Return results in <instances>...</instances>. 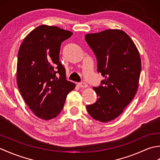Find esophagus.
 Listing matches in <instances>:
<instances>
[{"label":"esophagus","mask_w":160,"mask_h":160,"mask_svg":"<svg viewBox=\"0 0 160 160\" xmlns=\"http://www.w3.org/2000/svg\"><path fill=\"white\" fill-rule=\"evenodd\" d=\"M78 85H79L80 87H82V88H86L88 87V84L86 82H81L79 84H78Z\"/></svg>","instance_id":"esophagus-1"}]
</instances>
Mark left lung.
Returning <instances> with one entry per match:
<instances>
[{
  "label": "left lung",
  "instance_id": "8db88e82",
  "mask_svg": "<svg viewBox=\"0 0 160 160\" xmlns=\"http://www.w3.org/2000/svg\"><path fill=\"white\" fill-rule=\"evenodd\" d=\"M97 60V71L105 79L94 87L98 99L86 107L94 120L107 122L118 117L133 99L141 72L136 46L127 33L108 29L85 36Z\"/></svg>",
  "mask_w": 160,
  "mask_h": 160
}]
</instances>
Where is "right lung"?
<instances>
[{"label": "right lung", "instance_id": "right-lung-1", "mask_svg": "<svg viewBox=\"0 0 160 160\" xmlns=\"http://www.w3.org/2000/svg\"><path fill=\"white\" fill-rule=\"evenodd\" d=\"M73 33L55 26L40 25L20 47L17 84L26 104L37 117L51 120L62 110L67 94L76 84L66 79L59 61L61 44Z\"/></svg>", "mask_w": 160, "mask_h": 160}]
</instances>
